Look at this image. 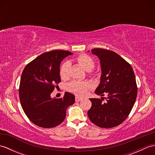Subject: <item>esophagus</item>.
Here are the masks:
<instances>
[{
  "mask_svg": "<svg viewBox=\"0 0 155 155\" xmlns=\"http://www.w3.org/2000/svg\"><path fill=\"white\" fill-rule=\"evenodd\" d=\"M82 100H83V98L79 97H75V101L76 102H79V101H81Z\"/></svg>",
  "mask_w": 155,
  "mask_h": 155,
  "instance_id": "esophagus-1",
  "label": "esophagus"
}]
</instances>
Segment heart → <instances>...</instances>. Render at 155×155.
<instances>
[{"label":"heart","mask_w":155,"mask_h":155,"mask_svg":"<svg viewBox=\"0 0 155 155\" xmlns=\"http://www.w3.org/2000/svg\"><path fill=\"white\" fill-rule=\"evenodd\" d=\"M78 63L87 71H91L93 70L95 66V62L94 59L86 54H81L78 56L77 58ZM59 74L62 79L66 80L68 78L70 75V62L67 61L61 65L59 71ZM91 87L90 84L87 82L72 81L68 85V89L72 93L79 96H84L87 93L88 90Z\"/></svg>","instance_id":"1"}]
</instances>
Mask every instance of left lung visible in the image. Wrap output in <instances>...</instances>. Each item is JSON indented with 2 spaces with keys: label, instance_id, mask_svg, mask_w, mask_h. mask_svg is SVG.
<instances>
[{
  "label": "left lung",
  "instance_id": "8db88e82",
  "mask_svg": "<svg viewBox=\"0 0 155 155\" xmlns=\"http://www.w3.org/2000/svg\"><path fill=\"white\" fill-rule=\"evenodd\" d=\"M99 58L102 74L95 94L104 97L90 98L92 107L88 116L97 127L109 128L120 124L129 115L137 96V85L133 68L116 52L94 48Z\"/></svg>",
  "mask_w": 155,
  "mask_h": 155
}]
</instances>
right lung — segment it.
I'll list each match as a JSON object with an SVG mask.
<instances>
[{
  "instance_id": "add662e5",
  "label": "right lung",
  "mask_w": 155,
  "mask_h": 155,
  "mask_svg": "<svg viewBox=\"0 0 155 155\" xmlns=\"http://www.w3.org/2000/svg\"><path fill=\"white\" fill-rule=\"evenodd\" d=\"M71 54L62 50L45 52L27 64L22 71L18 90L20 101L29 120L38 127L58 126L64 120L67 107L74 103V95L68 92L60 98L51 97L61 82V62Z\"/></svg>"
}]
</instances>
